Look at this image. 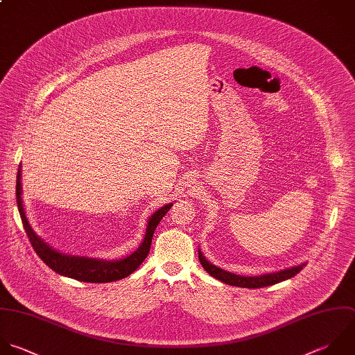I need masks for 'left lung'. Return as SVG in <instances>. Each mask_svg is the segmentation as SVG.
Masks as SVG:
<instances>
[{
    "mask_svg": "<svg viewBox=\"0 0 355 355\" xmlns=\"http://www.w3.org/2000/svg\"><path fill=\"white\" fill-rule=\"evenodd\" d=\"M199 260L202 267L216 279L231 285V286H238V288H249V289H260L264 286H271L275 284H279L282 281L291 279L292 277H295L296 274H299L303 267H306V263H302L299 266L286 268V270H281L277 272H270V274H263V275H257V277H243V275H236L234 272L225 271L214 264H211L210 261L206 260V257L202 254L200 249H199Z\"/></svg>",
    "mask_w": 355,
    "mask_h": 355,
    "instance_id": "left-lung-1",
    "label": "left lung"
}]
</instances>
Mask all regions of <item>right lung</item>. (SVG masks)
Instances as JSON below:
<instances>
[{"instance_id":"right-lung-1","label":"right lung","mask_w":355,"mask_h":355,"mask_svg":"<svg viewBox=\"0 0 355 355\" xmlns=\"http://www.w3.org/2000/svg\"><path fill=\"white\" fill-rule=\"evenodd\" d=\"M21 164H19L17 175H16V203L20 213V218L24 227V231L38 254V257L56 274L73 278L76 281L81 282H91V284H106V282H114L119 279H123L132 274L146 259L152 238L155 234V230L157 224L162 221V218L166 216V213L171 209L173 203H167L159 210H156L149 218L145 230V236L141 245L135 252H132L130 256L119 260H103V259H94V257H85V256H73L66 254L62 252H58L52 246H49L44 239H41L34 230L31 228L28 218L24 211L23 199H21Z\"/></svg>"}]
</instances>
